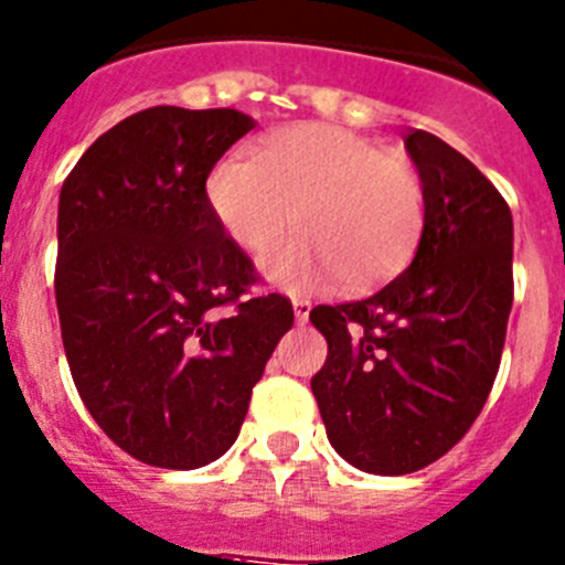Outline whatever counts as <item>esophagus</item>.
<instances>
[{"mask_svg": "<svg viewBox=\"0 0 565 565\" xmlns=\"http://www.w3.org/2000/svg\"><path fill=\"white\" fill-rule=\"evenodd\" d=\"M294 317H297V322L299 324H305L308 322V317H310V308H313V305L308 302V299H302V297H297L294 299Z\"/></svg>", "mask_w": 565, "mask_h": 565, "instance_id": "obj_1", "label": "esophagus"}]
</instances>
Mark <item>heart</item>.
Wrapping results in <instances>:
<instances>
[{
    "instance_id": "obj_1",
    "label": "heart",
    "mask_w": 565,
    "mask_h": 565,
    "mask_svg": "<svg viewBox=\"0 0 565 565\" xmlns=\"http://www.w3.org/2000/svg\"><path fill=\"white\" fill-rule=\"evenodd\" d=\"M206 201L246 252L277 241L294 215L302 235L260 257L263 277L288 291L377 286L412 260L426 224L423 184L406 159L322 122L268 134L255 159H221Z\"/></svg>"
}]
</instances>
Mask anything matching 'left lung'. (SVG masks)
<instances>
[{
  "instance_id": "left-lung-1",
  "label": "left lung",
  "mask_w": 565,
  "mask_h": 565,
  "mask_svg": "<svg viewBox=\"0 0 565 565\" xmlns=\"http://www.w3.org/2000/svg\"><path fill=\"white\" fill-rule=\"evenodd\" d=\"M426 224L412 266L370 299L319 305L328 361L310 390L341 459L375 476L437 462L482 412L512 308V215L470 159L406 134Z\"/></svg>"
}]
</instances>
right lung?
Returning <instances> with one entry per match:
<instances>
[{"label": "right lung", "mask_w": 565, "mask_h": 565, "mask_svg": "<svg viewBox=\"0 0 565 565\" xmlns=\"http://www.w3.org/2000/svg\"><path fill=\"white\" fill-rule=\"evenodd\" d=\"M252 128L235 108H145L61 188L55 302L72 381L145 465L224 457L294 324L286 297H246L255 268L206 201L210 170Z\"/></svg>", "instance_id": "right-lung-1"}]
</instances>
